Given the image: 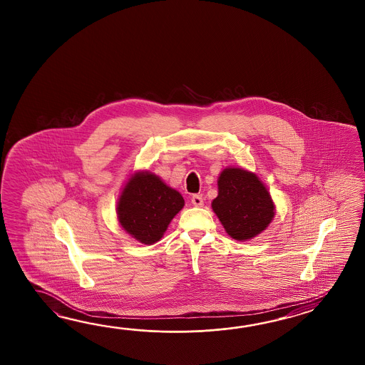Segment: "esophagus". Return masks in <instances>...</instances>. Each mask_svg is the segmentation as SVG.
<instances>
[{
    "label": "esophagus",
    "mask_w": 365,
    "mask_h": 365,
    "mask_svg": "<svg viewBox=\"0 0 365 365\" xmlns=\"http://www.w3.org/2000/svg\"><path fill=\"white\" fill-rule=\"evenodd\" d=\"M192 203H193V206L195 207H202L203 206V198H202V195H198V194H194L193 197H192Z\"/></svg>",
    "instance_id": "obj_1"
}]
</instances>
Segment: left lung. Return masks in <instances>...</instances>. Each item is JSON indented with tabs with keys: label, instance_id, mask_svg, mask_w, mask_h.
Instances as JSON below:
<instances>
[{
	"label": "left lung",
	"instance_id": "left-lung-1",
	"mask_svg": "<svg viewBox=\"0 0 365 365\" xmlns=\"http://www.w3.org/2000/svg\"><path fill=\"white\" fill-rule=\"evenodd\" d=\"M217 189L212 210L232 239L249 240L272 222V197L255 173L227 168L219 176Z\"/></svg>",
	"mask_w": 365,
	"mask_h": 365
}]
</instances>
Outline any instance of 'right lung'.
<instances>
[{"label":"right lung","instance_id":"1","mask_svg":"<svg viewBox=\"0 0 365 365\" xmlns=\"http://www.w3.org/2000/svg\"><path fill=\"white\" fill-rule=\"evenodd\" d=\"M184 207L182 195L148 172L137 173L121 193L118 220L125 231L142 244H154L173 217Z\"/></svg>","mask_w":365,"mask_h":365}]
</instances>
